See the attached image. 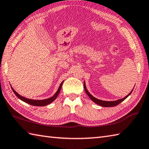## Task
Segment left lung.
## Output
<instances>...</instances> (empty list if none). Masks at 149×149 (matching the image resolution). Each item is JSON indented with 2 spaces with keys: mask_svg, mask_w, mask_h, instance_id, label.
<instances>
[{
  "mask_svg": "<svg viewBox=\"0 0 149 149\" xmlns=\"http://www.w3.org/2000/svg\"><path fill=\"white\" fill-rule=\"evenodd\" d=\"M84 88L85 91H86V93H87L88 97H89L90 99H91V100H93L95 103L99 104V105H100L101 106H103V107H113V106H116V105H118V104H119L120 103H121L122 101L124 100L129 95H130L131 93H132V90H132L131 91V92L127 95V96L125 97L124 98H123V99L117 100H115V101H104V100H101L96 99V98H95L94 97H93L89 92H88L87 89H86V85H85V82H84Z\"/></svg>",
  "mask_w": 149,
  "mask_h": 149,
  "instance_id": "1",
  "label": "left lung"
}]
</instances>
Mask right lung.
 Segmentation results:
<instances>
[{
  "label": "right lung",
  "mask_w": 149,
  "mask_h": 149,
  "mask_svg": "<svg viewBox=\"0 0 149 149\" xmlns=\"http://www.w3.org/2000/svg\"><path fill=\"white\" fill-rule=\"evenodd\" d=\"M63 81L60 84V86L58 88V91H56V93L54 94V95L53 97L49 98V99H44V100H32V99H27V98H25L24 97L21 96L20 95H19L18 93H17L16 92L15 90H13V88H12L13 91L14 93L16 95V96H17L18 98H19L20 100H22V101H24V102H26L29 104H31V105H33V106H47L48 105V104H50L51 102H52L54 100L58 95H59V92H60V90H61V88L62 86V84H63Z\"/></svg>",
  "instance_id": "right-lung-1"
}]
</instances>
